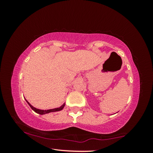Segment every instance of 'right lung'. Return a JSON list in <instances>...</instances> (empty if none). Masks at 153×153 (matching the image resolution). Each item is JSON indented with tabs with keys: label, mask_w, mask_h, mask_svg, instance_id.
Returning <instances> with one entry per match:
<instances>
[{
	"label": "right lung",
	"mask_w": 153,
	"mask_h": 153,
	"mask_svg": "<svg viewBox=\"0 0 153 153\" xmlns=\"http://www.w3.org/2000/svg\"><path fill=\"white\" fill-rule=\"evenodd\" d=\"M26 102H27V104L30 105V107H31V108H32V109L33 111H35L36 113L40 114V115H44V114L49 113H51V112H56V111H61L63 108V107H65V104H63V105L61 106V107H59V108H53V109H48V110H40V109H38V108H36L35 107H32V106L31 105L30 103L27 101V100H26Z\"/></svg>",
	"instance_id": "right-lung-1"
}]
</instances>
